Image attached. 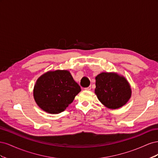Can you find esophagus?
<instances>
[{
  "label": "esophagus",
  "instance_id": "34e87169",
  "mask_svg": "<svg viewBox=\"0 0 158 158\" xmlns=\"http://www.w3.org/2000/svg\"><path fill=\"white\" fill-rule=\"evenodd\" d=\"M85 90H90L91 89V87L89 86V87H87V88H85Z\"/></svg>",
  "mask_w": 158,
  "mask_h": 158
}]
</instances>
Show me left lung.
<instances>
[{
  "mask_svg": "<svg viewBox=\"0 0 158 158\" xmlns=\"http://www.w3.org/2000/svg\"><path fill=\"white\" fill-rule=\"evenodd\" d=\"M95 93L105 106L112 109L125 105L131 98V89L127 80L115 73H102L95 77Z\"/></svg>",
  "mask_w": 158,
  "mask_h": 158,
  "instance_id": "8db88e82",
  "label": "left lung"
}]
</instances>
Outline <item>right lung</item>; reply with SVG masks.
Listing matches in <instances>:
<instances>
[{"instance_id": "1", "label": "right lung", "mask_w": 158, "mask_h": 158, "mask_svg": "<svg viewBox=\"0 0 158 158\" xmlns=\"http://www.w3.org/2000/svg\"><path fill=\"white\" fill-rule=\"evenodd\" d=\"M80 91L69 71H49L37 79L33 96L44 111L58 114L64 111Z\"/></svg>"}]
</instances>
